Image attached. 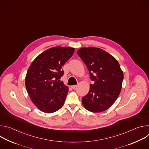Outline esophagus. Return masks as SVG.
<instances>
[{
    "instance_id": "obj_1",
    "label": "esophagus",
    "mask_w": 149,
    "mask_h": 149,
    "mask_svg": "<svg viewBox=\"0 0 149 149\" xmlns=\"http://www.w3.org/2000/svg\"><path fill=\"white\" fill-rule=\"evenodd\" d=\"M77 87V85H75V86H71V88H72V89H75Z\"/></svg>"
}]
</instances>
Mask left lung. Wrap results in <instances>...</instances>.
Returning a JSON list of instances; mask_svg holds the SVG:
<instances>
[{"label": "left lung", "mask_w": 149, "mask_h": 149, "mask_svg": "<svg viewBox=\"0 0 149 149\" xmlns=\"http://www.w3.org/2000/svg\"><path fill=\"white\" fill-rule=\"evenodd\" d=\"M77 53L94 82L90 84L88 93L82 98L83 106L93 113L107 110L118 98L122 87L124 75L118 62L98 48H81Z\"/></svg>", "instance_id": "obj_1"}]
</instances>
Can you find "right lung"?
Here are the masks:
<instances>
[{
  "mask_svg": "<svg viewBox=\"0 0 149 149\" xmlns=\"http://www.w3.org/2000/svg\"><path fill=\"white\" fill-rule=\"evenodd\" d=\"M75 48L56 47L39 55L31 64L25 86L32 102L42 112L52 113L65 102L68 87L61 81L62 67L72 56Z\"/></svg>",
  "mask_w": 149,
  "mask_h": 149,
  "instance_id": "obj_1",
  "label": "right lung"
}]
</instances>
